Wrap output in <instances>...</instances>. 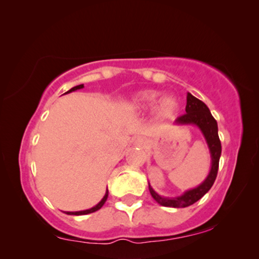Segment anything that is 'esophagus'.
Returning <instances> with one entry per match:
<instances>
[{"label": "esophagus", "instance_id": "obj_1", "mask_svg": "<svg viewBox=\"0 0 259 259\" xmlns=\"http://www.w3.org/2000/svg\"><path fill=\"white\" fill-rule=\"evenodd\" d=\"M138 142H140V143L142 144V143H143V141H142V140H138Z\"/></svg>", "mask_w": 259, "mask_h": 259}]
</instances>
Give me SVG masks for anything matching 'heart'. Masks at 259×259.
I'll return each mask as SVG.
<instances>
[{
    "label": "heart",
    "instance_id": "1",
    "mask_svg": "<svg viewBox=\"0 0 259 259\" xmlns=\"http://www.w3.org/2000/svg\"><path fill=\"white\" fill-rule=\"evenodd\" d=\"M161 96V93L156 90H144L135 95L133 97V104L137 109H148L154 105ZM178 110V101L175 97H165L159 102L156 107V114L159 118H172Z\"/></svg>",
    "mask_w": 259,
    "mask_h": 259
}]
</instances>
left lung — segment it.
<instances>
[{"label":"left lung","instance_id":"left-lung-1","mask_svg":"<svg viewBox=\"0 0 259 259\" xmlns=\"http://www.w3.org/2000/svg\"><path fill=\"white\" fill-rule=\"evenodd\" d=\"M185 111L187 114L180 116L176 119V123L180 124H196L206 138L207 145H209L211 158H212V165H211V170L209 176L199 187L192 189L185 192L183 196L176 198H166L161 197V196L156 194L152 190V188L149 184V190L152 198L155 199L158 204L163 206H170V207H185L199 201L207 191L210 190L212 184L214 183V180L217 177L218 172V165H220V157L222 152V145L220 137H218V126L216 119L211 115L209 108L206 107L205 103H203L201 100L192 96L191 94H187V107H185Z\"/></svg>","mask_w":259,"mask_h":259}]
</instances>
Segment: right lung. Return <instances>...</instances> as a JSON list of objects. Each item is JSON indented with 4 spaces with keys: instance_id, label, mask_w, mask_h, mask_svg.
<instances>
[{
    "instance_id": "right-lung-1",
    "label": "right lung",
    "mask_w": 259,
    "mask_h": 259,
    "mask_svg": "<svg viewBox=\"0 0 259 259\" xmlns=\"http://www.w3.org/2000/svg\"><path fill=\"white\" fill-rule=\"evenodd\" d=\"M83 88V84H79V85H76V87H74V88H71L70 90H69V92H67V93H71V92H75V90H77V89H82ZM65 93V94H67ZM107 198H108V189H107V192H105V195H104V197L102 198V201L97 204L96 206H94V207H92V209H89V210H84V211H76V212H65L67 214H75V216H79V214H87V213H92V212H95V211H97V210H100L102 206H103V204L105 203V201H107Z\"/></svg>"
}]
</instances>
